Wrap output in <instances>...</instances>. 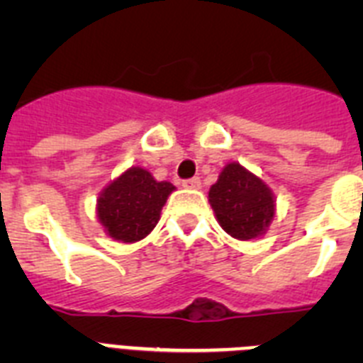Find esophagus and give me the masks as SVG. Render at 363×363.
<instances>
[{
    "label": "esophagus",
    "mask_w": 363,
    "mask_h": 363,
    "mask_svg": "<svg viewBox=\"0 0 363 363\" xmlns=\"http://www.w3.org/2000/svg\"><path fill=\"white\" fill-rule=\"evenodd\" d=\"M200 185H201L200 178H189L182 182V187L185 189H200Z\"/></svg>",
    "instance_id": "34e87169"
}]
</instances>
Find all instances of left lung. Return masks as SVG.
Segmentation results:
<instances>
[{"mask_svg": "<svg viewBox=\"0 0 363 363\" xmlns=\"http://www.w3.org/2000/svg\"><path fill=\"white\" fill-rule=\"evenodd\" d=\"M220 225L238 240H251L267 229L274 198L267 185L240 163H229L209 191Z\"/></svg>", "mask_w": 363, "mask_h": 363, "instance_id": "8db88e82", "label": "left lung"}]
</instances>
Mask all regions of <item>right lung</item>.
<instances>
[{
  "mask_svg": "<svg viewBox=\"0 0 363 363\" xmlns=\"http://www.w3.org/2000/svg\"><path fill=\"white\" fill-rule=\"evenodd\" d=\"M174 191L169 182H156L140 167H130L112 182L98 200V216L114 240L130 243L145 238L156 227L167 196Z\"/></svg>",
  "mask_w": 363,
  "mask_h": 363,
  "instance_id": "add662e5",
  "label": "right lung"
}]
</instances>
